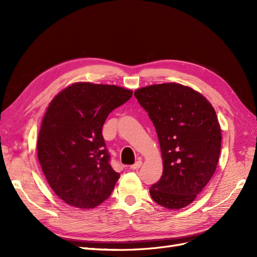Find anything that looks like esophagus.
I'll use <instances>...</instances> for the list:
<instances>
[{
    "label": "esophagus",
    "mask_w": 257,
    "mask_h": 257,
    "mask_svg": "<svg viewBox=\"0 0 257 257\" xmlns=\"http://www.w3.org/2000/svg\"><path fill=\"white\" fill-rule=\"evenodd\" d=\"M142 164H143V162H142L141 160H138V161H136L135 164L131 165V166H130V168H131V169H133V170H135V169H138L139 167H141V166H142Z\"/></svg>",
    "instance_id": "34e87169"
}]
</instances>
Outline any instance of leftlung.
Here are the masks:
<instances>
[{"label": "left lung", "instance_id": "left-lung-1", "mask_svg": "<svg viewBox=\"0 0 257 257\" xmlns=\"http://www.w3.org/2000/svg\"><path fill=\"white\" fill-rule=\"evenodd\" d=\"M134 95L157 130L163 158V175L150 195L167 209L184 208L219 162L222 136L215 110L200 93L180 83L149 85Z\"/></svg>", "mask_w": 257, "mask_h": 257}]
</instances>
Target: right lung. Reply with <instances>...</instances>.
Returning a JSON list of instances; mask_svg holds the SVG:
<instances>
[{
  "label": "right lung",
  "mask_w": 257,
  "mask_h": 257,
  "mask_svg": "<svg viewBox=\"0 0 257 257\" xmlns=\"http://www.w3.org/2000/svg\"><path fill=\"white\" fill-rule=\"evenodd\" d=\"M132 95L116 85L77 82L51 100L37 157L51 189L67 205L92 209L109 197L120 175L109 163L102 128L108 114Z\"/></svg>",
  "instance_id": "obj_1"
}]
</instances>
